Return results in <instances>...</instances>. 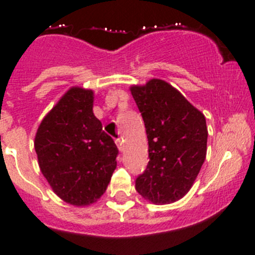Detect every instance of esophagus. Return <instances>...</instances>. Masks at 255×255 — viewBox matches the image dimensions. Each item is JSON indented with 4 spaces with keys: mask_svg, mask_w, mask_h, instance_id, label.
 <instances>
[{
    "mask_svg": "<svg viewBox=\"0 0 255 255\" xmlns=\"http://www.w3.org/2000/svg\"><path fill=\"white\" fill-rule=\"evenodd\" d=\"M116 144H117L118 149H120L121 151H123V139L122 138H117V139H116Z\"/></svg>",
    "mask_w": 255,
    "mask_h": 255,
    "instance_id": "1",
    "label": "esophagus"
}]
</instances>
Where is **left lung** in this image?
Masks as SVG:
<instances>
[{
    "label": "left lung",
    "instance_id": "1",
    "mask_svg": "<svg viewBox=\"0 0 255 255\" xmlns=\"http://www.w3.org/2000/svg\"><path fill=\"white\" fill-rule=\"evenodd\" d=\"M149 145L146 169L135 190L155 205L175 202L191 189L207 150L205 116L168 82L153 79L130 87Z\"/></svg>",
    "mask_w": 255,
    "mask_h": 255
}]
</instances>
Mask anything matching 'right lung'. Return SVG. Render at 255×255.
I'll use <instances>...</instances> for the list:
<instances>
[{
    "instance_id": "1",
    "label": "right lung",
    "mask_w": 255,
    "mask_h": 255,
    "mask_svg": "<svg viewBox=\"0 0 255 255\" xmlns=\"http://www.w3.org/2000/svg\"><path fill=\"white\" fill-rule=\"evenodd\" d=\"M92 106L91 90L73 87L45 116L34 140L43 175L74 206L96 202L117 166V146Z\"/></svg>"
}]
</instances>
